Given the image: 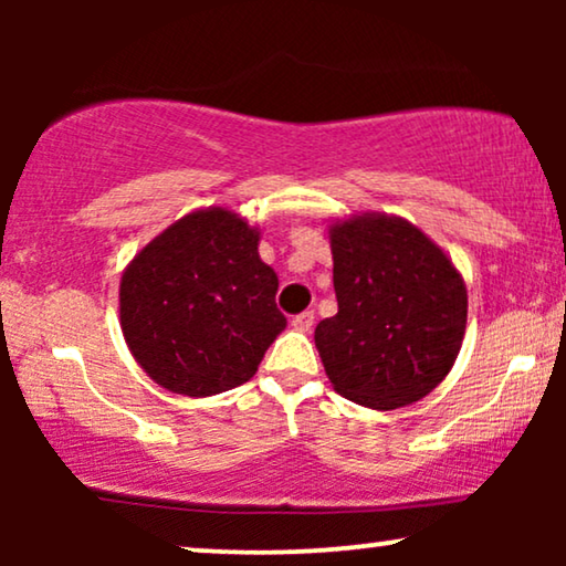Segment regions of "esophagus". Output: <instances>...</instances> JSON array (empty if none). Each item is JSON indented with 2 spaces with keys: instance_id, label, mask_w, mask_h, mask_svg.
Masks as SVG:
<instances>
[{
  "instance_id": "obj_1",
  "label": "esophagus",
  "mask_w": 566,
  "mask_h": 566,
  "mask_svg": "<svg viewBox=\"0 0 566 566\" xmlns=\"http://www.w3.org/2000/svg\"><path fill=\"white\" fill-rule=\"evenodd\" d=\"M312 324H314V312H301L291 319V327L298 329V332H308V329H312Z\"/></svg>"
}]
</instances>
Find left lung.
Returning a JSON list of instances; mask_svg holds the SVG:
<instances>
[{"label": "left lung", "instance_id": "8db88e82", "mask_svg": "<svg viewBox=\"0 0 566 566\" xmlns=\"http://www.w3.org/2000/svg\"><path fill=\"white\" fill-rule=\"evenodd\" d=\"M337 314L314 329L332 386L370 409H399L451 374L467 332V283L401 216L329 223Z\"/></svg>", "mask_w": 566, "mask_h": 566}]
</instances>
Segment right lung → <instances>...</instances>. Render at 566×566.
<instances>
[{"mask_svg": "<svg viewBox=\"0 0 566 566\" xmlns=\"http://www.w3.org/2000/svg\"><path fill=\"white\" fill-rule=\"evenodd\" d=\"M260 229L229 208L190 211L154 237L120 277V329L149 378L213 397L258 374L285 329Z\"/></svg>", "mask_w": 566, "mask_h": 566, "instance_id": "1", "label": "right lung"}]
</instances>
